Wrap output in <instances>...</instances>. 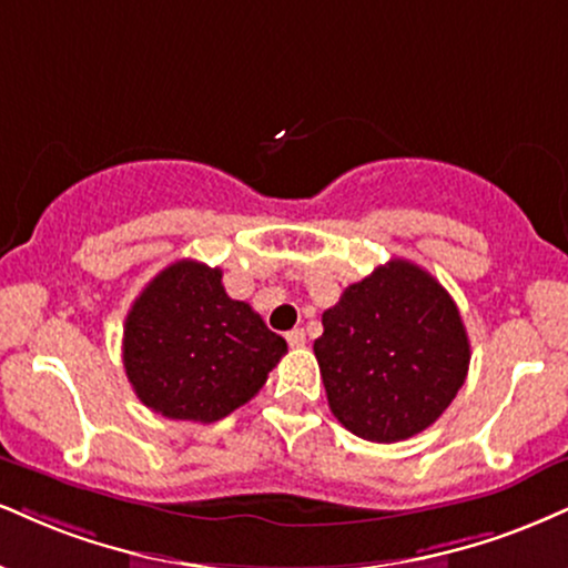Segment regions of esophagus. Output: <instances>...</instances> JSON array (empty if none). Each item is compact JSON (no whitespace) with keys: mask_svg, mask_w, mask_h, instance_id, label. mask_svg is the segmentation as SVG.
Listing matches in <instances>:
<instances>
[{"mask_svg":"<svg viewBox=\"0 0 568 568\" xmlns=\"http://www.w3.org/2000/svg\"><path fill=\"white\" fill-rule=\"evenodd\" d=\"M285 338H288V344L293 346V349H298V346L306 344V333L302 331V327H293V331Z\"/></svg>","mask_w":568,"mask_h":568,"instance_id":"1","label":"esophagus"}]
</instances>
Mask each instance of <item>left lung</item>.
Instances as JSON below:
<instances>
[{
    "label": "left lung",
    "mask_w": 568,
    "mask_h": 568,
    "mask_svg": "<svg viewBox=\"0 0 568 568\" xmlns=\"http://www.w3.org/2000/svg\"><path fill=\"white\" fill-rule=\"evenodd\" d=\"M314 341L327 405L344 428L392 444L420 434L466 384L470 344L439 280L405 258L373 270L323 312Z\"/></svg>",
    "instance_id": "left-lung-1"
}]
</instances>
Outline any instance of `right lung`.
I'll return each mask as SVG.
<instances>
[{
    "label": "right lung",
    "mask_w": 568,
    "mask_h": 568,
    "mask_svg": "<svg viewBox=\"0 0 568 568\" xmlns=\"http://www.w3.org/2000/svg\"><path fill=\"white\" fill-rule=\"evenodd\" d=\"M288 352L222 270L169 264L134 298L124 323V371L140 402L172 420L214 423L254 399Z\"/></svg>",
    "instance_id": "right-lung-1"
}]
</instances>
